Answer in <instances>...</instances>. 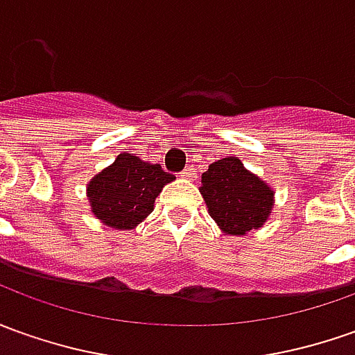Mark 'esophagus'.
Instances as JSON below:
<instances>
[{"mask_svg": "<svg viewBox=\"0 0 355 355\" xmlns=\"http://www.w3.org/2000/svg\"><path fill=\"white\" fill-rule=\"evenodd\" d=\"M183 175H185L187 180H193V178H195V170H193V166H187V168L183 170Z\"/></svg>", "mask_w": 355, "mask_h": 355, "instance_id": "esophagus-1", "label": "esophagus"}]
</instances>
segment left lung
Listing matches in <instances>:
<instances>
[{"label":"left lung","mask_w":355,"mask_h":355,"mask_svg":"<svg viewBox=\"0 0 355 355\" xmlns=\"http://www.w3.org/2000/svg\"><path fill=\"white\" fill-rule=\"evenodd\" d=\"M201 195L210 218L224 234L245 236L261 228L275 207V191L245 170L236 156L212 162L201 178Z\"/></svg>","instance_id":"8db88e82"}]
</instances>
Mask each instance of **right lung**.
Masks as SVG:
<instances>
[{
	"instance_id": "add662e5",
	"label": "right lung",
	"mask_w": 355,
	"mask_h": 355,
	"mask_svg": "<svg viewBox=\"0 0 355 355\" xmlns=\"http://www.w3.org/2000/svg\"><path fill=\"white\" fill-rule=\"evenodd\" d=\"M173 180L160 164L143 162L139 156L123 153L90 180L87 197L102 224L116 230H133L153 212L156 197Z\"/></svg>"
}]
</instances>
